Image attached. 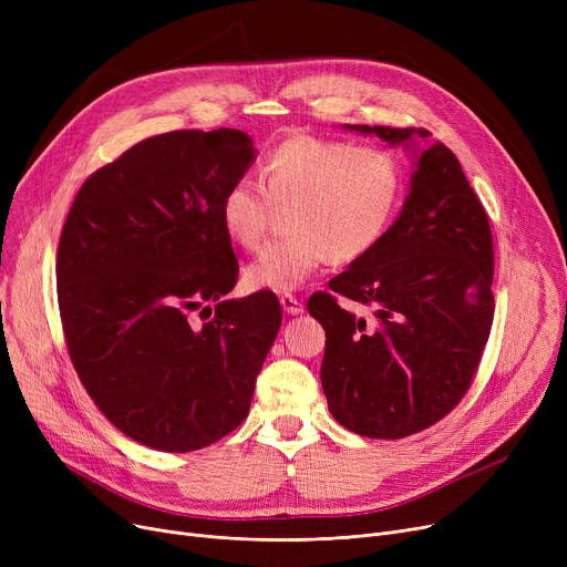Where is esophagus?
<instances>
[{
  "instance_id": "34e87169",
  "label": "esophagus",
  "mask_w": 567,
  "mask_h": 567,
  "mask_svg": "<svg viewBox=\"0 0 567 567\" xmlns=\"http://www.w3.org/2000/svg\"><path fill=\"white\" fill-rule=\"evenodd\" d=\"M280 306H282V310L287 312V315H301L303 312V303L296 299L293 293H285V296H280Z\"/></svg>"
}]
</instances>
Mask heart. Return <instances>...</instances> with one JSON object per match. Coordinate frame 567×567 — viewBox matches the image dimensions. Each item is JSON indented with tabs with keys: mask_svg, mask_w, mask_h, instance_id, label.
<instances>
[{
	"mask_svg": "<svg viewBox=\"0 0 567 567\" xmlns=\"http://www.w3.org/2000/svg\"><path fill=\"white\" fill-rule=\"evenodd\" d=\"M404 193L398 158L374 144L293 135L261 163V182L241 176L225 190L220 223L246 250H259L278 212H289L282 241L246 271L252 289H301L331 257L353 261L389 231Z\"/></svg>",
	"mask_w": 567,
	"mask_h": 567,
	"instance_id": "obj_1",
	"label": "heart"
}]
</instances>
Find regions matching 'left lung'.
<instances>
[{"instance_id": "1", "label": "left lung", "mask_w": 567, "mask_h": 567, "mask_svg": "<svg viewBox=\"0 0 567 567\" xmlns=\"http://www.w3.org/2000/svg\"><path fill=\"white\" fill-rule=\"evenodd\" d=\"M389 144L427 142L425 128L347 124ZM400 218L381 241L310 296L323 326L321 385L333 419L361 436L404 439L449 415L478 370L494 321V244L457 156L415 146ZM370 305L365 322L337 296Z\"/></svg>"}]
</instances>
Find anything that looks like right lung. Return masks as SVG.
Here are the masks:
<instances>
[{
  "label": "right lung",
  "mask_w": 567,
  "mask_h": 567,
  "mask_svg": "<svg viewBox=\"0 0 567 567\" xmlns=\"http://www.w3.org/2000/svg\"><path fill=\"white\" fill-rule=\"evenodd\" d=\"M252 161L244 131L154 135L89 176L64 223L56 299L73 368L148 449L190 453L241 425L278 336L274 291L225 301L238 261L220 202Z\"/></svg>",
  "instance_id": "right-lung-1"
}]
</instances>
